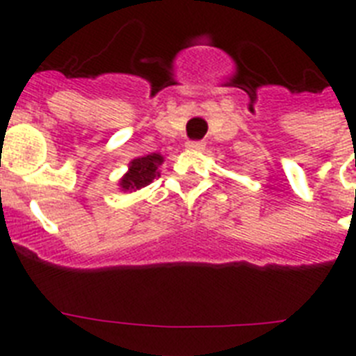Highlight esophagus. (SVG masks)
<instances>
[{"instance_id":"esophagus-1","label":"esophagus","mask_w":356,"mask_h":356,"mask_svg":"<svg viewBox=\"0 0 356 356\" xmlns=\"http://www.w3.org/2000/svg\"><path fill=\"white\" fill-rule=\"evenodd\" d=\"M187 149L188 151H203L205 149V143H203V140H191V143H187Z\"/></svg>"}]
</instances>
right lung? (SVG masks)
Wrapping results in <instances>:
<instances>
[{
  "label": "right lung",
  "instance_id": "1",
  "mask_svg": "<svg viewBox=\"0 0 356 356\" xmlns=\"http://www.w3.org/2000/svg\"><path fill=\"white\" fill-rule=\"evenodd\" d=\"M163 163V156L160 153H149V155L137 156L128 163V171L122 175L118 181L122 193H137L151 181L159 178V168Z\"/></svg>",
  "mask_w": 356,
  "mask_h": 356
}]
</instances>
